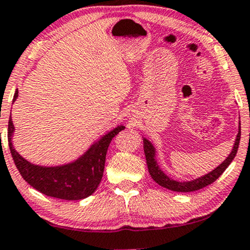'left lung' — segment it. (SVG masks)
Here are the masks:
<instances>
[{"mask_svg": "<svg viewBox=\"0 0 250 250\" xmlns=\"http://www.w3.org/2000/svg\"><path fill=\"white\" fill-rule=\"evenodd\" d=\"M240 137H241V127H240L239 122L238 135H236L234 145H233V148L232 151H230V153L229 154V157H227L220 165H218L216 168L208 173V174L202 175L197 179L190 180V181H176V180H173L170 179L169 176H167L165 173L163 172L162 168H160L159 165H158L156 160V148H154L153 144L148 140H146V138L143 137L144 153L145 158H146L148 173H150L151 178H152L158 185L166 189H169V190L172 191L189 192L198 190V189L207 187V186H209L212 182L216 181V180L223 174L224 170L229 167V164L232 163V160L234 159V157L236 156V152H238Z\"/></svg>", "mask_w": 250, "mask_h": 250, "instance_id": "left-lung-1", "label": "left lung"}]
</instances>
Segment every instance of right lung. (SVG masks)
I'll list each match as a JSON object with an SVG mask.
<instances>
[{"mask_svg": "<svg viewBox=\"0 0 250 250\" xmlns=\"http://www.w3.org/2000/svg\"><path fill=\"white\" fill-rule=\"evenodd\" d=\"M17 98L18 90H16L12 104ZM125 128V125H118L106 132L74 162L59 166H41L30 163L15 150L12 144L15 125L10 115L8 125L9 148L16 167L28 185L50 197L78 201L96 191L103 179L110 141Z\"/></svg>", "mask_w": 250, "mask_h": 250, "instance_id": "add662e5", "label": "right lung"}]
</instances>
